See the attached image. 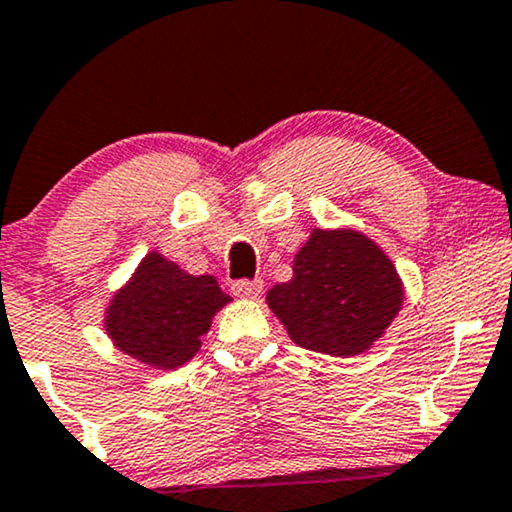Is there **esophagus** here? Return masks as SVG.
Masks as SVG:
<instances>
[{
  "label": "esophagus",
  "mask_w": 512,
  "mask_h": 512,
  "mask_svg": "<svg viewBox=\"0 0 512 512\" xmlns=\"http://www.w3.org/2000/svg\"><path fill=\"white\" fill-rule=\"evenodd\" d=\"M231 290L238 297H260L262 293V281H248V278H241V281L231 283Z\"/></svg>",
  "instance_id": "34e87169"
}]
</instances>
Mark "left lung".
<instances>
[{"label":"left lung","instance_id":"1","mask_svg":"<svg viewBox=\"0 0 512 512\" xmlns=\"http://www.w3.org/2000/svg\"><path fill=\"white\" fill-rule=\"evenodd\" d=\"M404 288L390 257L352 229H314L293 278L267 302L295 345L333 357L366 352L397 316Z\"/></svg>","mask_w":512,"mask_h":512}]
</instances>
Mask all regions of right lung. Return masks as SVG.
I'll use <instances>...</instances> for the list:
<instances>
[{
	"instance_id": "right-lung-1",
	"label": "right lung",
	"mask_w": 512,
	"mask_h": 512,
	"mask_svg": "<svg viewBox=\"0 0 512 512\" xmlns=\"http://www.w3.org/2000/svg\"><path fill=\"white\" fill-rule=\"evenodd\" d=\"M226 302L231 297L215 276H191L151 252L113 297L106 331L129 357L155 368H177L198 352L212 316Z\"/></svg>"
}]
</instances>
